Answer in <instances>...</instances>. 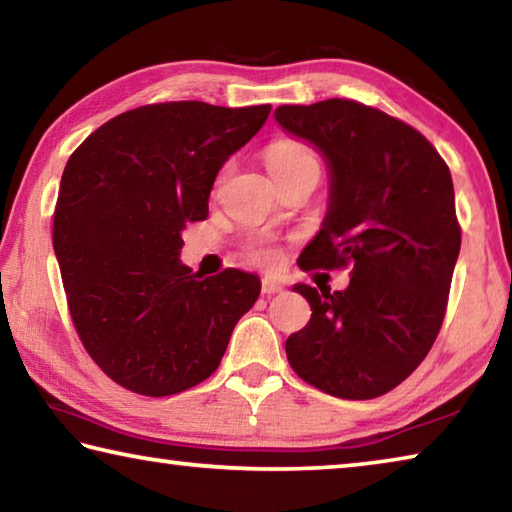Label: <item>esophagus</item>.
Listing matches in <instances>:
<instances>
[{
	"instance_id": "34e87169",
	"label": "esophagus",
	"mask_w": 512,
	"mask_h": 512,
	"mask_svg": "<svg viewBox=\"0 0 512 512\" xmlns=\"http://www.w3.org/2000/svg\"><path fill=\"white\" fill-rule=\"evenodd\" d=\"M284 289V284H280L273 277H264L262 280V293L264 296H271V293H280Z\"/></svg>"
}]
</instances>
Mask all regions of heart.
I'll use <instances>...</instances> for the list:
<instances>
[{
	"mask_svg": "<svg viewBox=\"0 0 512 512\" xmlns=\"http://www.w3.org/2000/svg\"><path fill=\"white\" fill-rule=\"evenodd\" d=\"M264 160H266L268 171H271V176H280V173H287L300 167H320L316 153L311 151L307 144L296 142V140L273 142L266 149ZM250 255L259 259V262L271 264L275 259V248L268 244H257L253 250H250Z\"/></svg>",
	"mask_w": 512,
	"mask_h": 512,
	"instance_id": "heart-1",
	"label": "heart"
}]
</instances>
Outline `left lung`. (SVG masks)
I'll return each instance as SVG.
<instances>
[{
  "instance_id": "1",
  "label": "left lung",
  "mask_w": 512,
  "mask_h": 512,
  "mask_svg": "<svg viewBox=\"0 0 512 512\" xmlns=\"http://www.w3.org/2000/svg\"><path fill=\"white\" fill-rule=\"evenodd\" d=\"M275 119L329 167L327 216L300 268L352 275L334 293L293 287L311 318L287 359L318 391L372 400L420 366L443 325L461 250L452 173L413 126L359 101L280 106Z\"/></svg>"
}]
</instances>
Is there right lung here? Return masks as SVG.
Wrapping results in <instances>:
<instances>
[{
  "label": "right lung",
  "mask_w": 512,
  "mask_h": 512,
  "mask_svg": "<svg viewBox=\"0 0 512 512\" xmlns=\"http://www.w3.org/2000/svg\"><path fill=\"white\" fill-rule=\"evenodd\" d=\"M268 112L151 103L69 155L54 212L67 307L83 348L128 391L164 397L201 384L255 305L257 275L225 268L198 280L178 255L183 230L205 221L216 173Z\"/></svg>",
  "instance_id": "add662e5"
}]
</instances>
